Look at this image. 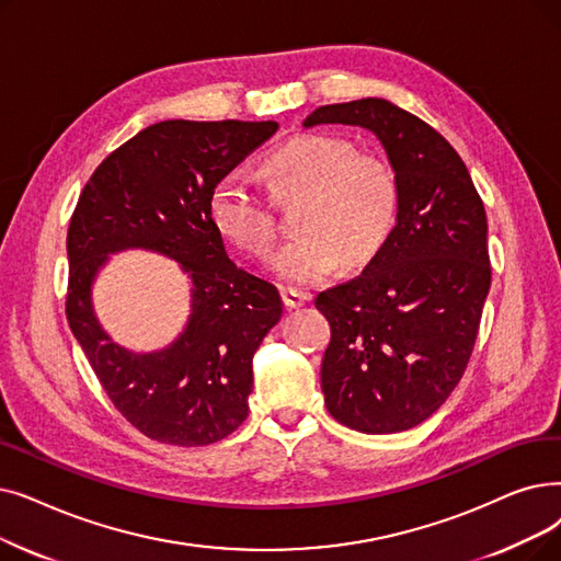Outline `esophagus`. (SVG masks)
I'll return each mask as SVG.
<instances>
[{"instance_id":"esophagus-1","label":"esophagus","mask_w":561,"mask_h":561,"mask_svg":"<svg viewBox=\"0 0 561 561\" xmlns=\"http://www.w3.org/2000/svg\"><path fill=\"white\" fill-rule=\"evenodd\" d=\"M309 298L311 296H307V294H302V290H296V288H284L282 290V300H284L286 309H298L305 302H309Z\"/></svg>"}]
</instances>
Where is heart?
Returning a JSON list of instances; mask_svg holds the SVG:
<instances>
[{
	"mask_svg": "<svg viewBox=\"0 0 561 561\" xmlns=\"http://www.w3.org/2000/svg\"><path fill=\"white\" fill-rule=\"evenodd\" d=\"M263 176L273 199L302 197L296 238L273 259V273L290 286H309L336 271L371 261L399 217V183L387 162L357 153L332 135H300L265 156ZM208 217L236 248L265 256L273 248L271 208L242 172H227L208 194Z\"/></svg>",
	"mask_w": 561,
	"mask_h": 561,
	"instance_id": "1",
	"label": "heart"
}]
</instances>
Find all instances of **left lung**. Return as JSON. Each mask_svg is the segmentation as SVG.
I'll return each mask as SVG.
<instances>
[{"label":"left lung","instance_id":"left-lung-1","mask_svg":"<svg viewBox=\"0 0 561 561\" xmlns=\"http://www.w3.org/2000/svg\"><path fill=\"white\" fill-rule=\"evenodd\" d=\"M376 135L399 183V217L362 275L316 296L332 328L321 364L330 415L399 433L454 392L491 288L489 222L466 162L415 114L382 99L323 105L302 126Z\"/></svg>","mask_w":561,"mask_h":561}]
</instances>
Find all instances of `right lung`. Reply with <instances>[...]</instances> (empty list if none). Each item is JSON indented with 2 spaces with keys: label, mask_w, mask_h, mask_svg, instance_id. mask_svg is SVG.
I'll return each instance as SVG.
<instances>
[{
  "label": "right lung",
  "mask_w": 561,
  "mask_h": 561,
  "mask_svg": "<svg viewBox=\"0 0 561 561\" xmlns=\"http://www.w3.org/2000/svg\"><path fill=\"white\" fill-rule=\"evenodd\" d=\"M277 128L275 121H160L99 164L70 217L68 325L112 403L151 440L204 447L248 417L252 359L282 319V298L229 259L208 194ZM128 249L176 260L191 282L188 321L160 352L116 345L92 307L108 256Z\"/></svg>",
  "instance_id": "1"
}]
</instances>
